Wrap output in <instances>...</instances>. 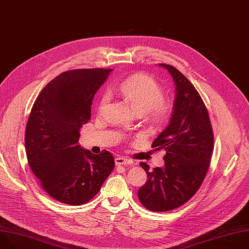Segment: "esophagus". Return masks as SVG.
Returning <instances> with one entry per match:
<instances>
[{"instance_id": "34e87169", "label": "esophagus", "mask_w": 249, "mask_h": 249, "mask_svg": "<svg viewBox=\"0 0 249 249\" xmlns=\"http://www.w3.org/2000/svg\"><path fill=\"white\" fill-rule=\"evenodd\" d=\"M115 164L117 165V166H120V165H131L133 164V161L126 158V157H116L115 158Z\"/></svg>"}]
</instances>
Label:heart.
I'll list each match as a JSON object with an SVG mask.
<instances>
[{
	"label": "heart",
	"instance_id": "obj_1",
	"mask_svg": "<svg viewBox=\"0 0 249 249\" xmlns=\"http://www.w3.org/2000/svg\"><path fill=\"white\" fill-rule=\"evenodd\" d=\"M115 90L124 97L138 111L152 112L156 118H164L167 115L169 107L163 101V90L158 83L150 76L138 74L122 82ZM107 103L105 96L101 101V108Z\"/></svg>",
	"mask_w": 249,
	"mask_h": 249
}]
</instances>
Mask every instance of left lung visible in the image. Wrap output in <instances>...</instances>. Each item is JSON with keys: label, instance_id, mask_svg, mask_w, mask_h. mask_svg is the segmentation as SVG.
Masks as SVG:
<instances>
[{"label": "left lung", "instance_id": "8db88e82", "mask_svg": "<svg viewBox=\"0 0 249 249\" xmlns=\"http://www.w3.org/2000/svg\"><path fill=\"white\" fill-rule=\"evenodd\" d=\"M166 68L175 84V99L168 126L153 141L164 149V166L153 168L141 162L147 181L138 191L141 203L154 212L170 211L185 204L201 186L213 151V131L206 107L192 83L175 67Z\"/></svg>", "mask_w": 249, "mask_h": 249}]
</instances>
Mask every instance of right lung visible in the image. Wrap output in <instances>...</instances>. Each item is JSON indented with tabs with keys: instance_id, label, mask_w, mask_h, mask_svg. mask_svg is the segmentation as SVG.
<instances>
[{
	"instance_id": "obj_1",
	"label": "right lung",
	"mask_w": 249,
	"mask_h": 249,
	"mask_svg": "<svg viewBox=\"0 0 249 249\" xmlns=\"http://www.w3.org/2000/svg\"><path fill=\"white\" fill-rule=\"evenodd\" d=\"M111 69H76L53 79L36 99L25 131L29 166L53 198L82 205L101 190L114 168L107 150L94 154L78 144L91 117L94 96Z\"/></svg>"
}]
</instances>
